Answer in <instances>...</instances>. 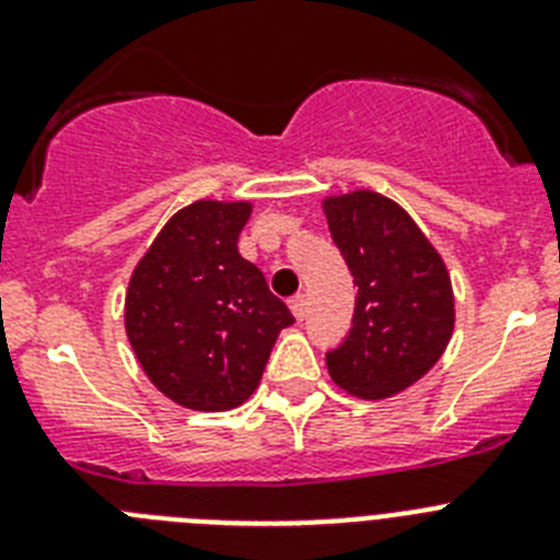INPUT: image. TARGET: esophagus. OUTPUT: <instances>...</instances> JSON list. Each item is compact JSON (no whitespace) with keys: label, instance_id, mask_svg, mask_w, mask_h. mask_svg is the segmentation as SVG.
I'll list each match as a JSON object with an SVG mask.
<instances>
[{"label":"esophagus","instance_id":"esophagus-1","mask_svg":"<svg viewBox=\"0 0 560 560\" xmlns=\"http://www.w3.org/2000/svg\"><path fill=\"white\" fill-rule=\"evenodd\" d=\"M289 308H291V314L296 316V319H305V311H308V303H305L303 294H296V296H291V300H289Z\"/></svg>","mask_w":560,"mask_h":560}]
</instances>
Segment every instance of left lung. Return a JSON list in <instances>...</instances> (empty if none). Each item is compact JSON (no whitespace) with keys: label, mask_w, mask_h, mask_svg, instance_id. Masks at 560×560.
Listing matches in <instances>:
<instances>
[{"label":"left lung","mask_w":560,"mask_h":560,"mask_svg":"<svg viewBox=\"0 0 560 560\" xmlns=\"http://www.w3.org/2000/svg\"><path fill=\"white\" fill-rule=\"evenodd\" d=\"M323 207L359 285L348 336L325 353L328 373L350 395L389 398L423 378L446 350L452 277L409 212L387 196L353 190Z\"/></svg>","instance_id":"left-lung-1"}]
</instances>
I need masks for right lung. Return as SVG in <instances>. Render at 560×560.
<instances>
[{
  "instance_id": "right-lung-1",
  "label": "right lung",
  "mask_w": 560,
  "mask_h": 560,
  "mask_svg": "<svg viewBox=\"0 0 560 560\" xmlns=\"http://www.w3.org/2000/svg\"><path fill=\"white\" fill-rule=\"evenodd\" d=\"M249 201H192L162 226L128 283L126 334L153 387L187 409L224 412L260 384L294 323L264 271L237 252Z\"/></svg>"
}]
</instances>
